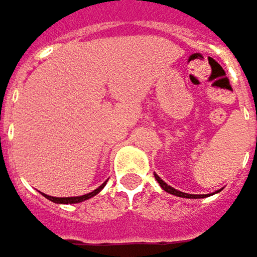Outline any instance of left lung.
<instances>
[{"mask_svg": "<svg viewBox=\"0 0 257 257\" xmlns=\"http://www.w3.org/2000/svg\"><path fill=\"white\" fill-rule=\"evenodd\" d=\"M155 179L156 181L159 183V186L165 190V192H168V193H171V195H176V196H180V198H189V199H199V198H205V196H208V195H192V193H184V192H180L177 189H174V187H171L170 184H167L164 180L161 179L158 174H155ZM219 192V190H217Z\"/></svg>", "mask_w": 257, "mask_h": 257, "instance_id": "1", "label": "left lung"}]
</instances>
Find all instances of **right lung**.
<instances>
[{
	"label": "right lung",
	"instance_id": "right-lung-1",
	"mask_svg": "<svg viewBox=\"0 0 257 257\" xmlns=\"http://www.w3.org/2000/svg\"><path fill=\"white\" fill-rule=\"evenodd\" d=\"M107 183V181H105ZM105 183H102L99 187H96L93 192H90V193H86V195H81V196H68V198H56V196H49V195H46V193H43L49 201H52V202H55V204H78V202H83V201H86V199H89V198H92V196H95V195H98L102 189H104V186H105Z\"/></svg>",
	"mask_w": 257,
	"mask_h": 257
}]
</instances>
